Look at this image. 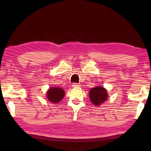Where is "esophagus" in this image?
I'll return each instance as SVG.
<instances>
[{
  "instance_id": "1",
  "label": "esophagus",
  "mask_w": 151,
  "mask_h": 151,
  "mask_svg": "<svg viewBox=\"0 0 151 151\" xmlns=\"http://www.w3.org/2000/svg\"><path fill=\"white\" fill-rule=\"evenodd\" d=\"M72 86L74 87V88H78V87H79V86H80V85H79L78 83H73V84H72Z\"/></svg>"
}]
</instances>
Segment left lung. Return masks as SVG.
I'll list each match as a JSON object with an SVG mask.
<instances>
[{
    "instance_id": "obj_1",
    "label": "left lung",
    "mask_w": 151,
    "mask_h": 151,
    "mask_svg": "<svg viewBox=\"0 0 151 151\" xmlns=\"http://www.w3.org/2000/svg\"><path fill=\"white\" fill-rule=\"evenodd\" d=\"M89 98L91 101L94 105L98 106L107 99L108 94L106 90L103 87L99 86L92 88L89 91Z\"/></svg>"
}]
</instances>
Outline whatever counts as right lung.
<instances>
[{
  "mask_svg": "<svg viewBox=\"0 0 151 151\" xmlns=\"http://www.w3.org/2000/svg\"><path fill=\"white\" fill-rule=\"evenodd\" d=\"M47 98L50 102L54 103H58L64 96V90L57 87L50 88L47 91Z\"/></svg>",
  "mask_w": 151,
  "mask_h": 151,
  "instance_id": "add662e5",
  "label": "right lung"
}]
</instances>
